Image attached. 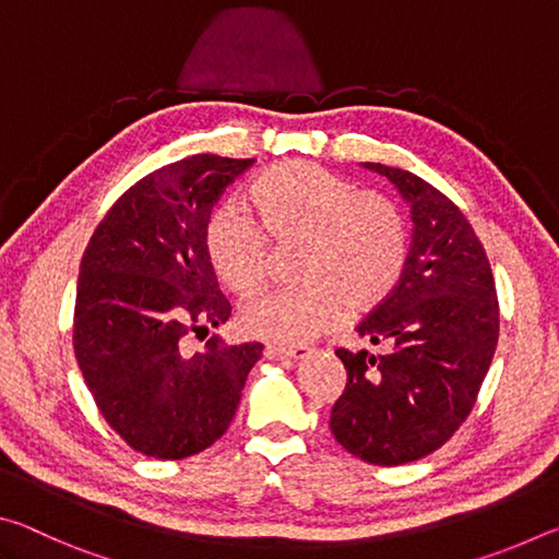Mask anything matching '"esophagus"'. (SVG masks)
<instances>
[{
  "label": "esophagus",
  "instance_id": "obj_1",
  "mask_svg": "<svg viewBox=\"0 0 559 559\" xmlns=\"http://www.w3.org/2000/svg\"><path fill=\"white\" fill-rule=\"evenodd\" d=\"M266 355L271 357V359H302L306 355H310V347H302V345H298V347H266Z\"/></svg>",
  "mask_w": 559,
  "mask_h": 559
}]
</instances>
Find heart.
I'll use <instances>...</instances> for the list:
<instances>
[{
    "instance_id": "heart-1",
    "label": "heart",
    "mask_w": 559,
    "mask_h": 559,
    "mask_svg": "<svg viewBox=\"0 0 559 559\" xmlns=\"http://www.w3.org/2000/svg\"><path fill=\"white\" fill-rule=\"evenodd\" d=\"M259 224L241 206L214 210L204 251L226 288L251 296L269 273V243L302 246L300 288L246 302V335L298 345L345 318H367L400 286L409 257V229L400 206L380 192H359L349 179L310 163H283L249 187Z\"/></svg>"
}]
</instances>
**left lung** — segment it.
Returning <instances> with one entry per match:
<instances>
[{
    "label": "left lung",
    "mask_w": 559,
    "mask_h": 559,
    "mask_svg": "<svg viewBox=\"0 0 559 559\" xmlns=\"http://www.w3.org/2000/svg\"><path fill=\"white\" fill-rule=\"evenodd\" d=\"M362 167L409 204L412 246L400 286L357 328L382 353H335L347 384L330 429L353 456L402 466L466 421L498 345V298L484 246L449 197L406 169Z\"/></svg>",
    "instance_id": "8db88e82"
}]
</instances>
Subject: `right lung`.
<instances>
[{
	"label": "right lung",
	"instance_id": "obj_1",
	"mask_svg": "<svg viewBox=\"0 0 559 559\" xmlns=\"http://www.w3.org/2000/svg\"><path fill=\"white\" fill-rule=\"evenodd\" d=\"M253 159L192 155L150 173L103 216L81 261L73 349L112 429L145 456L187 459L229 429L261 343L206 337L231 316L204 251L219 194Z\"/></svg>",
	"mask_w": 559,
	"mask_h": 559
}]
</instances>
